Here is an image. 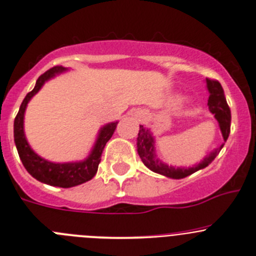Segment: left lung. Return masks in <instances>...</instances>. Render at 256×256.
Segmentation results:
<instances>
[{
  "mask_svg": "<svg viewBox=\"0 0 256 256\" xmlns=\"http://www.w3.org/2000/svg\"><path fill=\"white\" fill-rule=\"evenodd\" d=\"M206 84H208V92H210V96H208V110H210V112H212L215 114V118L217 120V122H218L220 128H221L222 136H224V140L226 142L230 132V110L227 105L224 89H222L220 82L215 80V79L206 78ZM136 146H138V154L140 158H142V164L151 170L152 172L158 173V174L173 178V180H180V178L188 177V176L193 174L194 172L208 166L211 162L215 160L216 156L218 155L220 151L224 148V144L220 148H217L216 150H214L211 154H208V156H206L204 160L200 162V164H198L196 166L189 167V168H184V167H177L176 168V167L167 166L166 164H162L155 156L154 138L151 136V133L148 129L142 127V126H140Z\"/></svg>",
  "mask_w": 256,
  "mask_h": 256,
  "instance_id": "left-lung-1",
  "label": "left lung"
}]
</instances>
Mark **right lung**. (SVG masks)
<instances>
[{
  "label": "right lung",
  "instance_id": "right-lung-1",
  "mask_svg": "<svg viewBox=\"0 0 256 256\" xmlns=\"http://www.w3.org/2000/svg\"><path fill=\"white\" fill-rule=\"evenodd\" d=\"M63 70H64V68L60 67V66H56V67H52L48 70H46L45 73L41 74L38 78L34 89L28 92L24 98L14 120V142L16 146H17L19 158L23 162L24 167L35 180L54 186L70 188V186H76L88 182L96 174L98 164L101 161L104 148H105L106 142L111 139L112 134L116 130L118 122L108 123L101 129L94 149H92L89 158L84 161L54 164V162L41 158L39 155H36L34 151L30 149L26 136H24L23 129L24 112H26V105H28L30 98L41 89V86L46 80H48L56 74L63 72Z\"/></svg>",
  "mask_w": 256,
  "mask_h": 256
}]
</instances>
